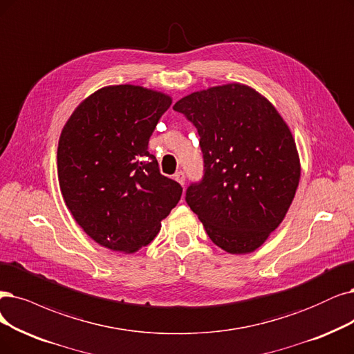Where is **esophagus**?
<instances>
[{"mask_svg": "<svg viewBox=\"0 0 354 354\" xmlns=\"http://www.w3.org/2000/svg\"><path fill=\"white\" fill-rule=\"evenodd\" d=\"M174 178H175V180H178L180 185H184L185 184V174L182 172V170H179V172H176L175 175H174Z\"/></svg>", "mask_w": 354, "mask_h": 354, "instance_id": "obj_1", "label": "esophagus"}]
</instances>
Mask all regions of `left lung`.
Returning <instances> with one entry per match:
<instances>
[{
	"mask_svg": "<svg viewBox=\"0 0 354 354\" xmlns=\"http://www.w3.org/2000/svg\"><path fill=\"white\" fill-rule=\"evenodd\" d=\"M174 111L197 128L204 172L185 201L230 254L259 248L283 221L300 178L296 144L276 108L251 87L225 84L182 97Z\"/></svg>",
	"mask_w": 354,
	"mask_h": 354,
	"instance_id": "obj_1",
	"label": "left lung"
}]
</instances>
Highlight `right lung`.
Wrapping results in <instances>:
<instances>
[{
    "mask_svg": "<svg viewBox=\"0 0 354 354\" xmlns=\"http://www.w3.org/2000/svg\"><path fill=\"white\" fill-rule=\"evenodd\" d=\"M172 99L140 86L97 90L65 124L57 153L62 197L99 245L136 252L160 230L182 187L160 174L149 140Z\"/></svg>",
    "mask_w": 354,
    "mask_h": 354,
    "instance_id": "add662e5",
    "label": "right lung"
}]
</instances>
